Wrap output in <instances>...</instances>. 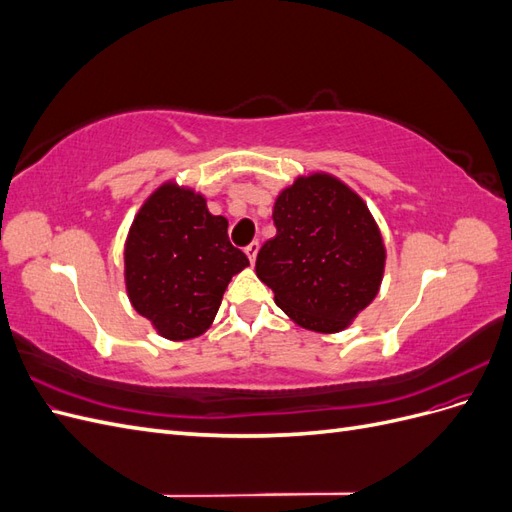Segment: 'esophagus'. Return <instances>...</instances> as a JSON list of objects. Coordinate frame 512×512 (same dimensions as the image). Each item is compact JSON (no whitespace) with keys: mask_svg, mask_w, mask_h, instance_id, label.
Listing matches in <instances>:
<instances>
[{"mask_svg":"<svg viewBox=\"0 0 512 512\" xmlns=\"http://www.w3.org/2000/svg\"><path fill=\"white\" fill-rule=\"evenodd\" d=\"M258 250H260V243H258V241H252L250 245L245 247V254H247V258H250L252 265H254V260H256V256H258Z\"/></svg>","mask_w":512,"mask_h":512,"instance_id":"obj_1","label":"esophagus"}]
</instances>
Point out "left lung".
Here are the masks:
<instances>
[{"label":"left lung","instance_id":"8db88e82","mask_svg":"<svg viewBox=\"0 0 512 512\" xmlns=\"http://www.w3.org/2000/svg\"><path fill=\"white\" fill-rule=\"evenodd\" d=\"M277 235L260 247L256 275L299 327L339 333L378 297L386 267L382 232L365 200L316 170L277 194Z\"/></svg>","mask_w":512,"mask_h":512}]
</instances>
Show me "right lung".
<instances>
[{
  "mask_svg": "<svg viewBox=\"0 0 512 512\" xmlns=\"http://www.w3.org/2000/svg\"><path fill=\"white\" fill-rule=\"evenodd\" d=\"M250 267L228 241V220L205 194L175 179L153 190L123 245V280L132 307L170 342L203 335L218 314L232 275Z\"/></svg>",
  "mask_w": 512,
  "mask_h": 512,
  "instance_id": "add662e5",
  "label": "right lung"
}]
</instances>
